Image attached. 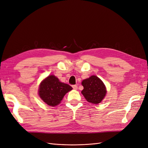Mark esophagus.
<instances>
[{"instance_id":"34e87169","label":"esophagus","mask_w":148,"mask_h":148,"mask_svg":"<svg viewBox=\"0 0 148 148\" xmlns=\"http://www.w3.org/2000/svg\"><path fill=\"white\" fill-rule=\"evenodd\" d=\"M72 87H73V88L75 89V90H77V89H78V86H77V85H73Z\"/></svg>"}]
</instances>
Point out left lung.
Wrapping results in <instances>:
<instances>
[{"instance_id": "1", "label": "left lung", "mask_w": 148, "mask_h": 148, "mask_svg": "<svg viewBox=\"0 0 148 148\" xmlns=\"http://www.w3.org/2000/svg\"><path fill=\"white\" fill-rule=\"evenodd\" d=\"M82 84L84 87L82 93L88 102L97 104L104 98L107 92L106 86L96 76L92 75L83 80Z\"/></svg>"}]
</instances>
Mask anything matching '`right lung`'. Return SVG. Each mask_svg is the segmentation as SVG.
<instances>
[{"instance_id": "right-lung-1", "label": "right lung", "mask_w": 148, "mask_h": 148, "mask_svg": "<svg viewBox=\"0 0 148 148\" xmlns=\"http://www.w3.org/2000/svg\"><path fill=\"white\" fill-rule=\"evenodd\" d=\"M72 88L69 84L62 83L54 75H49L39 85V96L49 106L59 104L66 92Z\"/></svg>"}]
</instances>
